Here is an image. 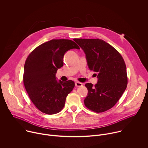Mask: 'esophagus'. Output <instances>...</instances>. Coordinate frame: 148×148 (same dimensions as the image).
Here are the masks:
<instances>
[{
	"instance_id": "esophagus-1",
	"label": "esophagus",
	"mask_w": 148,
	"mask_h": 148,
	"mask_svg": "<svg viewBox=\"0 0 148 148\" xmlns=\"http://www.w3.org/2000/svg\"><path fill=\"white\" fill-rule=\"evenodd\" d=\"M75 85L76 87H81L82 86V84L79 81H75Z\"/></svg>"
}]
</instances>
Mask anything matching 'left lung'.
Returning a JSON list of instances; mask_svg holds the SVG:
<instances>
[{
    "instance_id": "left-lung-1",
    "label": "left lung",
    "mask_w": 148,
    "mask_h": 148,
    "mask_svg": "<svg viewBox=\"0 0 148 148\" xmlns=\"http://www.w3.org/2000/svg\"><path fill=\"white\" fill-rule=\"evenodd\" d=\"M74 40L85 53L89 69L97 73L98 81L94 86L86 84L88 94L84 104L95 112L106 111L114 106L127 86L125 61L119 53L103 40Z\"/></svg>"
}]
</instances>
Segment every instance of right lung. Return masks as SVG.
<instances>
[{"mask_svg": "<svg viewBox=\"0 0 148 148\" xmlns=\"http://www.w3.org/2000/svg\"><path fill=\"white\" fill-rule=\"evenodd\" d=\"M73 49L79 47L72 40H51L36 47L25 62L24 85L30 99L42 112H59L75 86L73 81H61L56 77L57 70L63 66L65 53Z\"/></svg>", "mask_w": 148, "mask_h": 148, "instance_id": "1", "label": "right lung"}]
</instances>
